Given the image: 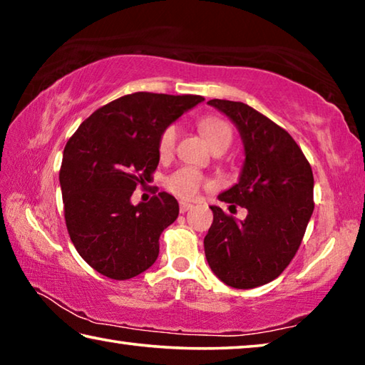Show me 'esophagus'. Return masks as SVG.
Here are the masks:
<instances>
[{
    "mask_svg": "<svg viewBox=\"0 0 365 365\" xmlns=\"http://www.w3.org/2000/svg\"><path fill=\"white\" fill-rule=\"evenodd\" d=\"M178 206H180V212H182V214L187 212L188 209L193 207V205H190V202H185V201H180V205H178Z\"/></svg>",
    "mask_w": 365,
    "mask_h": 365,
    "instance_id": "1",
    "label": "esophagus"
}]
</instances>
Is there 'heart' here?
Segmentation results:
<instances>
[{
	"instance_id": "b5f03b06",
	"label": "heart",
	"mask_w": 365,
	"mask_h": 365,
	"mask_svg": "<svg viewBox=\"0 0 365 365\" xmlns=\"http://www.w3.org/2000/svg\"><path fill=\"white\" fill-rule=\"evenodd\" d=\"M197 125H200L201 133L205 135L206 141L212 150L217 146H230L233 133L230 125L225 120L219 119V117H205V119L200 120ZM178 133H180V130H178L175 123H170V125H168L160 132L158 140V154L163 160H168L174 156ZM164 185L177 197H182V200H195L202 188L211 187V182L200 170L193 168H180L165 178Z\"/></svg>"
}]
</instances>
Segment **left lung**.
I'll list each match as a JSON object with an SVG mask.
<instances>
[{"instance_id":"left-lung-1","label":"left lung","mask_w":365,"mask_h":365,"mask_svg":"<svg viewBox=\"0 0 365 365\" xmlns=\"http://www.w3.org/2000/svg\"><path fill=\"white\" fill-rule=\"evenodd\" d=\"M207 103L230 117L245 143L240 182L219 200L248 215L238 220L211 206L206 259L225 285L256 288L277 279L299 250L314 211L312 169L292 135L269 117L240 101Z\"/></svg>"}]
</instances>
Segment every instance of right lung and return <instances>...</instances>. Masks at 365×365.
I'll list each match as a JSON object with an SVG mask.
<instances>
[{
    "mask_svg": "<svg viewBox=\"0 0 365 365\" xmlns=\"http://www.w3.org/2000/svg\"><path fill=\"white\" fill-rule=\"evenodd\" d=\"M202 100L148 91L120 96L96 109L66 143L59 182L67 232L104 277L133 279L158 259L159 237L178 217V202L165 191L138 206L130 197L153 180L160 132Z\"/></svg>",
    "mask_w": 365,
    "mask_h": 365,
    "instance_id": "obj_1",
    "label": "right lung"
}]
</instances>
